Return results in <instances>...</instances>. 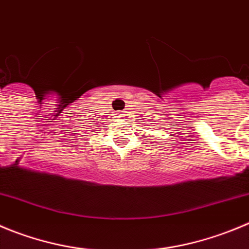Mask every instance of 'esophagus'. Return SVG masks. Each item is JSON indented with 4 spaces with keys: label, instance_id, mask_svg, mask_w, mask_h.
I'll return each instance as SVG.
<instances>
[{
    "label": "esophagus",
    "instance_id": "obj_1",
    "mask_svg": "<svg viewBox=\"0 0 249 249\" xmlns=\"http://www.w3.org/2000/svg\"><path fill=\"white\" fill-rule=\"evenodd\" d=\"M124 115L125 114H123V111H119V113H118V117H120V118H124Z\"/></svg>",
    "mask_w": 249,
    "mask_h": 249
}]
</instances>
